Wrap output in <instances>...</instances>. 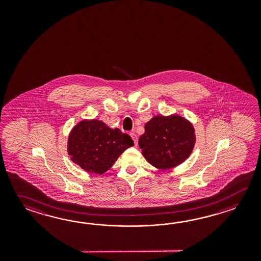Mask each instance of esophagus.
<instances>
[{"mask_svg":"<svg viewBox=\"0 0 261 261\" xmlns=\"http://www.w3.org/2000/svg\"><path fill=\"white\" fill-rule=\"evenodd\" d=\"M129 135H130V137L133 138L134 144H135V145H137V142H138V137H137V135H136L135 133H129Z\"/></svg>","mask_w":261,"mask_h":261,"instance_id":"obj_1","label":"esophagus"}]
</instances>
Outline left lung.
<instances>
[{
    "label": "left lung",
    "mask_w": 261,
    "mask_h": 261,
    "mask_svg": "<svg viewBox=\"0 0 261 261\" xmlns=\"http://www.w3.org/2000/svg\"><path fill=\"white\" fill-rule=\"evenodd\" d=\"M195 129L186 118L172 115L156 116L144 125L139 146L151 165L168 170L189 158L194 148Z\"/></svg>",
    "instance_id": "left-lung-1"
}]
</instances>
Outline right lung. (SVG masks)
Returning a JSON list of instances; mask_svg holds the SVG:
<instances>
[{
	"label": "right lung",
	"mask_w": 261,
	"mask_h": 261,
	"mask_svg": "<svg viewBox=\"0 0 261 261\" xmlns=\"http://www.w3.org/2000/svg\"><path fill=\"white\" fill-rule=\"evenodd\" d=\"M133 144L130 136L119 128L113 129L100 120L91 119L73 127L67 146L74 163L87 172L102 174Z\"/></svg>",
	"instance_id": "obj_1"
}]
</instances>
